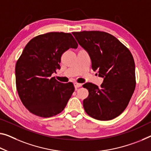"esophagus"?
Instances as JSON below:
<instances>
[{
  "label": "esophagus",
  "instance_id": "34e87169",
  "mask_svg": "<svg viewBox=\"0 0 151 151\" xmlns=\"http://www.w3.org/2000/svg\"><path fill=\"white\" fill-rule=\"evenodd\" d=\"M82 83H77V82H75L74 83V86H75L76 88H80L82 86Z\"/></svg>",
  "mask_w": 151,
  "mask_h": 151
}]
</instances>
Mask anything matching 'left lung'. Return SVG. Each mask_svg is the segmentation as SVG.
<instances>
[{
	"label": "left lung",
	"instance_id": "left-lung-1",
	"mask_svg": "<svg viewBox=\"0 0 151 151\" xmlns=\"http://www.w3.org/2000/svg\"><path fill=\"white\" fill-rule=\"evenodd\" d=\"M76 40L88 53L92 68L98 70L103 82L99 88L86 83L88 96L83 100L86 113L94 119L107 121L122 114L136 87L135 63L132 53L115 36L105 32H72Z\"/></svg>",
	"mask_w": 151,
	"mask_h": 151
}]
</instances>
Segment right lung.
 Returning <instances> with one entry per match:
<instances>
[{
  "instance_id": "obj_1",
  "label": "right lung",
  "mask_w": 151,
  "mask_h": 151,
  "mask_svg": "<svg viewBox=\"0 0 151 151\" xmlns=\"http://www.w3.org/2000/svg\"><path fill=\"white\" fill-rule=\"evenodd\" d=\"M78 43L70 33L49 32L32 38L15 66L16 87L22 103L29 112L50 117L64 109L74 92L71 82L52 78L61 68V55Z\"/></svg>"
}]
</instances>
